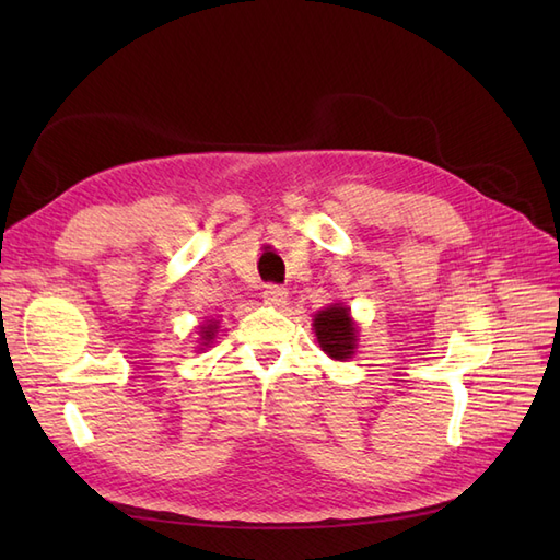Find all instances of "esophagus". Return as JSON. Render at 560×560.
<instances>
[{"mask_svg":"<svg viewBox=\"0 0 560 560\" xmlns=\"http://www.w3.org/2000/svg\"><path fill=\"white\" fill-rule=\"evenodd\" d=\"M287 296H290V292H287L280 284H268L264 290V303H268V306H276V308L284 306Z\"/></svg>","mask_w":560,"mask_h":560,"instance_id":"1","label":"esophagus"}]
</instances>
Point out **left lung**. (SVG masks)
Segmentation results:
<instances>
[{"instance_id":"8db88e82","label":"left lung","mask_w":560,"mask_h":560,"mask_svg":"<svg viewBox=\"0 0 560 560\" xmlns=\"http://www.w3.org/2000/svg\"><path fill=\"white\" fill-rule=\"evenodd\" d=\"M315 336L319 348L325 350L334 360H346L354 350V325L350 319L348 308L343 306H329L327 311H319L315 315Z\"/></svg>"}]
</instances>
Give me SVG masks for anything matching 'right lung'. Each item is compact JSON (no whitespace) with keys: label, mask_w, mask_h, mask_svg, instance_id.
<instances>
[{"label":"right lung","mask_w":560,"mask_h":560,"mask_svg":"<svg viewBox=\"0 0 560 560\" xmlns=\"http://www.w3.org/2000/svg\"><path fill=\"white\" fill-rule=\"evenodd\" d=\"M200 334H202V341H210V338L214 336V327L212 325L210 327H202Z\"/></svg>","instance_id":"right-lung-1"}]
</instances>
